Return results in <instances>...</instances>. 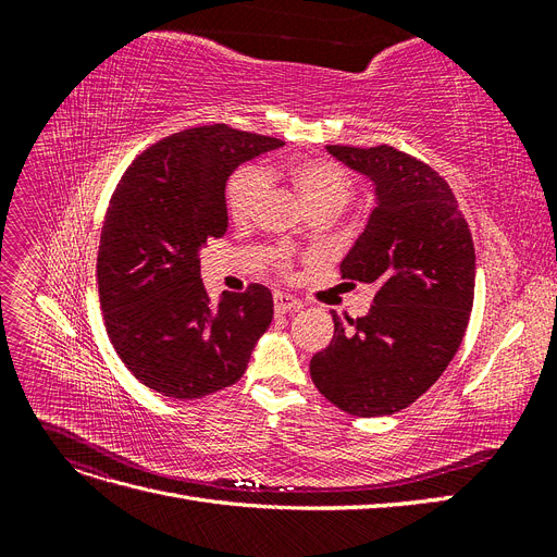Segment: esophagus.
I'll use <instances>...</instances> for the list:
<instances>
[{
	"instance_id": "34e87169",
	"label": "esophagus",
	"mask_w": 557,
	"mask_h": 557,
	"mask_svg": "<svg viewBox=\"0 0 557 557\" xmlns=\"http://www.w3.org/2000/svg\"><path fill=\"white\" fill-rule=\"evenodd\" d=\"M299 307H301V301L297 297H293V295H285V293H276L274 295V311L276 313H288V311L299 309Z\"/></svg>"
}]
</instances>
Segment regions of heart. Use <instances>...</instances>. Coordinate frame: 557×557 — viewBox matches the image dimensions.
<instances>
[{"label": "heart", "instance_id": "obj_1", "mask_svg": "<svg viewBox=\"0 0 557 557\" xmlns=\"http://www.w3.org/2000/svg\"><path fill=\"white\" fill-rule=\"evenodd\" d=\"M285 176L293 185V190L305 201L309 211L332 209L339 213L352 195V181L336 162L330 160H297L293 164L278 170L274 164L262 166H244L227 183V211L232 221L248 223L258 213L260 201L267 193V181ZM278 269L288 272V258L278 252Z\"/></svg>", "mask_w": 557, "mask_h": 557}]
</instances>
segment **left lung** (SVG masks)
Wrapping results in <instances>:
<instances>
[{
	"label": "left lung",
	"instance_id": "left-lung-1",
	"mask_svg": "<svg viewBox=\"0 0 557 557\" xmlns=\"http://www.w3.org/2000/svg\"><path fill=\"white\" fill-rule=\"evenodd\" d=\"M369 176L376 207L342 262V276L374 283L362 318L332 311L334 336L311 358L313 385L350 416L407 409L458 352L474 305L476 256L450 185L393 146H327Z\"/></svg>",
	"mask_w": 557,
	"mask_h": 557
}]
</instances>
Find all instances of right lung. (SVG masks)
I'll return each instance as SVG.
<instances>
[{
  "label": "right lung",
  "instance_id": "1",
  "mask_svg": "<svg viewBox=\"0 0 557 557\" xmlns=\"http://www.w3.org/2000/svg\"><path fill=\"white\" fill-rule=\"evenodd\" d=\"M281 144L223 123L190 127L148 146L115 185L97 252L99 305L117 358L150 391L197 399L237 383L272 323L260 283L213 305L197 252L227 230L230 174Z\"/></svg>",
  "mask_w": 557,
  "mask_h": 557
}]
</instances>
